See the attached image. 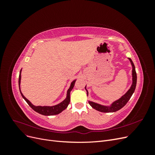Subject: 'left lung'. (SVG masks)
<instances>
[{"label": "left lung", "instance_id": "1", "mask_svg": "<svg viewBox=\"0 0 155 155\" xmlns=\"http://www.w3.org/2000/svg\"><path fill=\"white\" fill-rule=\"evenodd\" d=\"M130 62L132 64L133 67V71H132V76H133V83L132 85H131L130 88L129 89V91L127 92L124 96H121L119 100H116L114 101L112 104L110 105V106H104V105H101L100 104H96V103L92 102L89 101L88 104H90V105L94 108V109L102 112H114L117 110H118L121 109V108L124 107L127 103L128 102V101L130 100V97L132 96L133 94L134 93L136 86H137V72H136V70H135V67L134 65L133 62L132 61L130 58H129ZM85 89L87 91V96H88V91L86 88Z\"/></svg>", "mask_w": 155, "mask_h": 155}]
</instances>
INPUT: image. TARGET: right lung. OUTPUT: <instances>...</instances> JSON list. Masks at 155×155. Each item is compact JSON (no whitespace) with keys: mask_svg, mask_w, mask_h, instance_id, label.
Instances as JSON below:
<instances>
[{"mask_svg":"<svg viewBox=\"0 0 155 155\" xmlns=\"http://www.w3.org/2000/svg\"><path fill=\"white\" fill-rule=\"evenodd\" d=\"M21 70L20 71V74H19V77H18V87H19V90L21 94L22 97L24 98L25 100L27 102V104H28L30 107L33 110H34L35 112H38V113L43 114L45 116H52V115H56L58 114L59 113H61L63 110H64L65 109H67V107H68L70 101V91L72 90V88L74 87L75 85V82H76V80H74L72 83L71 85H70V88L68 89L67 91V97L65 98V100H63L62 102H61L60 104L54 105V106H35L33 105L24 96V95L22 94L21 89H20V84H21Z\"/></svg>","mask_w":155,"mask_h":155,"instance_id":"1","label":"right lung"}]
</instances>
